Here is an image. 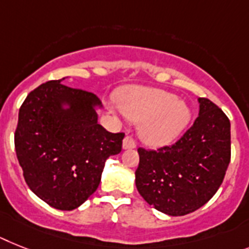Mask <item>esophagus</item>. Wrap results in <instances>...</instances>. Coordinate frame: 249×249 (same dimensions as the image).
Listing matches in <instances>:
<instances>
[{
    "label": "esophagus",
    "instance_id": "1",
    "mask_svg": "<svg viewBox=\"0 0 249 249\" xmlns=\"http://www.w3.org/2000/svg\"><path fill=\"white\" fill-rule=\"evenodd\" d=\"M123 149L128 150V149H135L136 147V142L133 141V139L131 136H126L124 140H123Z\"/></svg>",
    "mask_w": 249,
    "mask_h": 249
}]
</instances>
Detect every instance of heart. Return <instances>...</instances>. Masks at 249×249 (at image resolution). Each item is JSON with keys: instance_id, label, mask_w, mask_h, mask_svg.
<instances>
[{"instance_id": "b5f03b06", "label": "heart", "mask_w": 249, "mask_h": 249, "mask_svg": "<svg viewBox=\"0 0 249 249\" xmlns=\"http://www.w3.org/2000/svg\"><path fill=\"white\" fill-rule=\"evenodd\" d=\"M121 112L139 123V136L150 146H164L183 132L192 110L173 92L150 88H128L120 95Z\"/></svg>"}]
</instances>
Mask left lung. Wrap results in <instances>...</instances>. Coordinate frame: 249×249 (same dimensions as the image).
I'll return each instance as SVG.
<instances>
[{
  "instance_id": "obj_1",
  "label": "left lung",
  "mask_w": 249,
  "mask_h": 249,
  "mask_svg": "<svg viewBox=\"0 0 249 249\" xmlns=\"http://www.w3.org/2000/svg\"><path fill=\"white\" fill-rule=\"evenodd\" d=\"M183 136L172 146L139 149L136 187L149 205L170 216H183L216 194L231 163V122L206 98Z\"/></svg>"
}]
</instances>
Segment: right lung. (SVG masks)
Instances as JSON below:
<instances>
[{"instance_id": "obj_1", "label": "right lung", "mask_w": 249, "mask_h": 249, "mask_svg": "<svg viewBox=\"0 0 249 249\" xmlns=\"http://www.w3.org/2000/svg\"><path fill=\"white\" fill-rule=\"evenodd\" d=\"M63 80L42 84L26 96L15 150L29 188L49 206L70 211L95 192L107 159L122 150L124 133L100 126L99 98Z\"/></svg>"}]
</instances>
